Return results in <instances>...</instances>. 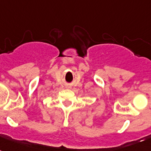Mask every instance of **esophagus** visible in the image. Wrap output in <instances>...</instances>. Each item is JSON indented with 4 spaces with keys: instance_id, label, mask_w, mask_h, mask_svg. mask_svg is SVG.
<instances>
[{
    "instance_id": "34e87169",
    "label": "esophagus",
    "mask_w": 151,
    "mask_h": 151,
    "mask_svg": "<svg viewBox=\"0 0 151 151\" xmlns=\"http://www.w3.org/2000/svg\"><path fill=\"white\" fill-rule=\"evenodd\" d=\"M67 88H70V87H67Z\"/></svg>"
}]
</instances>
